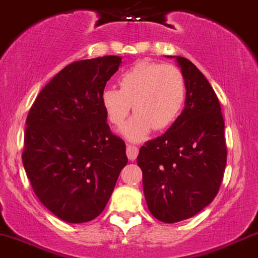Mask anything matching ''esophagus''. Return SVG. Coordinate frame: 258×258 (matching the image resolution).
<instances>
[{"label":"esophagus","instance_id":"obj_1","mask_svg":"<svg viewBox=\"0 0 258 258\" xmlns=\"http://www.w3.org/2000/svg\"><path fill=\"white\" fill-rule=\"evenodd\" d=\"M126 153H127V157H128V159L134 161L138 155V147H136L135 144H127Z\"/></svg>","mask_w":258,"mask_h":258}]
</instances>
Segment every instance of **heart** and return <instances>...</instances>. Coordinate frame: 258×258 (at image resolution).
<instances>
[{
  "label": "heart",
  "mask_w": 258,
  "mask_h": 258,
  "mask_svg": "<svg viewBox=\"0 0 258 258\" xmlns=\"http://www.w3.org/2000/svg\"><path fill=\"white\" fill-rule=\"evenodd\" d=\"M118 87L105 88L100 103L107 121L121 126L134 106L136 114L122 127L131 141H141L154 128H168L179 116L186 95L182 72L170 63L142 60L118 77Z\"/></svg>",
  "instance_id": "heart-1"
}]
</instances>
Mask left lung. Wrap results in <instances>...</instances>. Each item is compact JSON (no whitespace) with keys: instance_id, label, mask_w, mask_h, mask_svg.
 Segmentation results:
<instances>
[{"instance_id":"obj_1","label":"left lung","mask_w":258,"mask_h":258,"mask_svg":"<svg viewBox=\"0 0 258 258\" xmlns=\"http://www.w3.org/2000/svg\"><path fill=\"white\" fill-rule=\"evenodd\" d=\"M186 84L185 109L164 135L141 147L147 206L158 220L176 223L196 216L219 191L226 165L222 107L207 78L177 56Z\"/></svg>"}]
</instances>
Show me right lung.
I'll return each mask as SVG.
<instances>
[{"instance_id": "add662e5", "label": "right lung", "mask_w": 258, "mask_h": 258, "mask_svg": "<svg viewBox=\"0 0 258 258\" xmlns=\"http://www.w3.org/2000/svg\"><path fill=\"white\" fill-rule=\"evenodd\" d=\"M120 63L118 56L70 63L42 88L25 121L28 179L42 205L67 223L89 222L104 211L128 160L100 103Z\"/></svg>"}]
</instances>
